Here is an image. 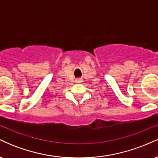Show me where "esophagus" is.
Listing matches in <instances>:
<instances>
[{
	"label": "esophagus",
	"mask_w": 158,
	"mask_h": 158,
	"mask_svg": "<svg viewBox=\"0 0 158 158\" xmlns=\"http://www.w3.org/2000/svg\"><path fill=\"white\" fill-rule=\"evenodd\" d=\"M76 82H77V83H81V82H82V80H81V79H76Z\"/></svg>",
	"instance_id": "1"
}]
</instances>
